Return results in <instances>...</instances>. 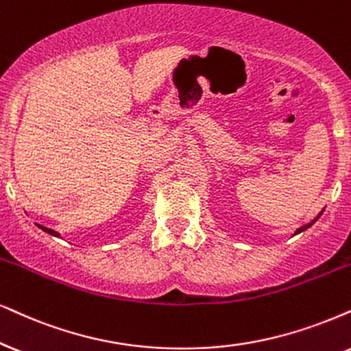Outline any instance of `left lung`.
Instances as JSON below:
<instances>
[{"instance_id":"obj_1","label":"left lung","mask_w":351,"mask_h":351,"mask_svg":"<svg viewBox=\"0 0 351 351\" xmlns=\"http://www.w3.org/2000/svg\"><path fill=\"white\" fill-rule=\"evenodd\" d=\"M319 215H321V214H319ZM317 219H319V217H317ZM317 219H314V220L311 221V223L304 225V227H301V228H298V230H296V233H301V232H304V230H306V228H309V227H311V225H313V223H314V221H316Z\"/></svg>"}]
</instances>
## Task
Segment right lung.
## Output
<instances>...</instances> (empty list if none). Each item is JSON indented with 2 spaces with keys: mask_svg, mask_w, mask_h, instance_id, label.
Returning a JSON list of instances; mask_svg holds the SVG:
<instances>
[{
  "mask_svg": "<svg viewBox=\"0 0 351 351\" xmlns=\"http://www.w3.org/2000/svg\"><path fill=\"white\" fill-rule=\"evenodd\" d=\"M40 228L43 230V232H47V233H50V234H53V237H58V233L55 232V230H50V228H47V227H42V225H38Z\"/></svg>",
  "mask_w": 351,
  "mask_h": 351,
  "instance_id": "1",
  "label": "right lung"
}]
</instances>
